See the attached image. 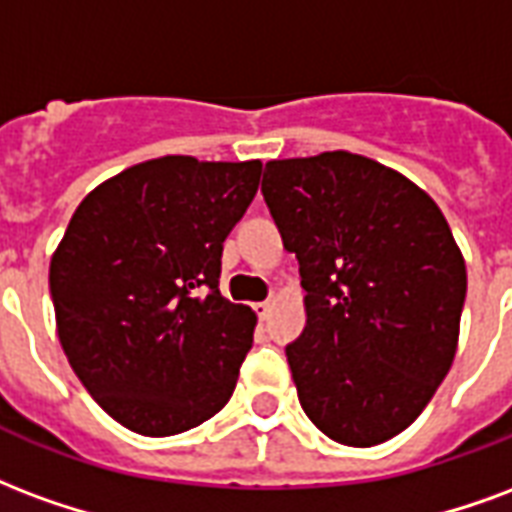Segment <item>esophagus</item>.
Segmentation results:
<instances>
[{
    "mask_svg": "<svg viewBox=\"0 0 512 512\" xmlns=\"http://www.w3.org/2000/svg\"><path fill=\"white\" fill-rule=\"evenodd\" d=\"M253 311L259 313V319H261V322H264V319H267V316H270V311H272V302H270V300L256 302V305H253Z\"/></svg>",
    "mask_w": 512,
    "mask_h": 512,
    "instance_id": "obj_1",
    "label": "esophagus"
}]
</instances>
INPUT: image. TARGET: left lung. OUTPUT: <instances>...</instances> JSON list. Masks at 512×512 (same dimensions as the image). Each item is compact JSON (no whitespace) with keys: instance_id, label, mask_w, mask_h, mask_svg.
<instances>
[{"instance_id":"1","label":"left lung","mask_w":512,"mask_h":512,"mask_svg":"<svg viewBox=\"0 0 512 512\" xmlns=\"http://www.w3.org/2000/svg\"><path fill=\"white\" fill-rule=\"evenodd\" d=\"M261 193L300 261L305 330L286 346L311 423L349 447L417 420L450 371L466 264L436 201L354 152L270 160Z\"/></svg>"}]
</instances>
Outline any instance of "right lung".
<instances>
[{"label": "right lung", "mask_w": 512, "mask_h": 512, "mask_svg": "<svg viewBox=\"0 0 512 512\" xmlns=\"http://www.w3.org/2000/svg\"><path fill=\"white\" fill-rule=\"evenodd\" d=\"M259 177V160L136 163L87 193L51 256L67 363L136 434H182L234 393L256 313L220 294V256Z\"/></svg>", "instance_id": "1"}]
</instances>
